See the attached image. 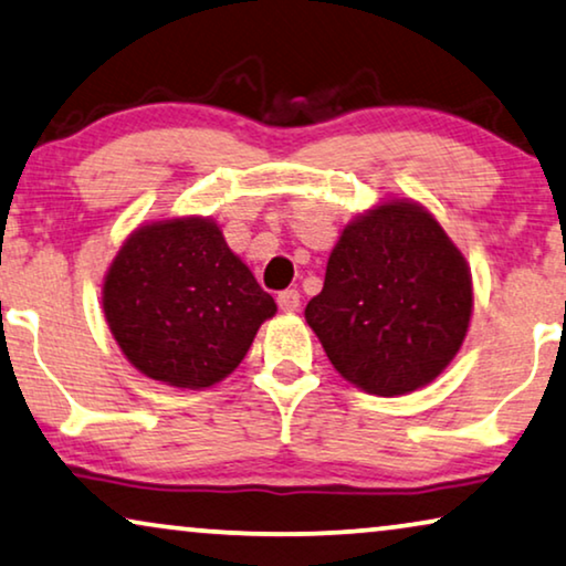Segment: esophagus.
Returning <instances> with one entry per match:
<instances>
[{"label": "esophagus", "mask_w": 566, "mask_h": 566, "mask_svg": "<svg viewBox=\"0 0 566 566\" xmlns=\"http://www.w3.org/2000/svg\"><path fill=\"white\" fill-rule=\"evenodd\" d=\"M277 306H281V312H298L301 306V293L296 289H285L277 293Z\"/></svg>", "instance_id": "esophagus-1"}]
</instances>
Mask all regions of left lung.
<instances>
[{
	"label": "left lung",
	"instance_id": "1",
	"mask_svg": "<svg viewBox=\"0 0 566 566\" xmlns=\"http://www.w3.org/2000/svg\"><path fill=\"white\" fill-rule=\"evenodd\" d=\"M471 308L467 258L428 208L394 198L343 229L304 316L339 376L401 397L443 374Z\"/></svg>",
	"mask_w": 566,
	"mask_h": 566
}]
</instances>
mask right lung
<instances>
[{
  "label": "right lung",
  "mask_w": 566,
  "mask_h": 566,
  "mask_svg": "<svg viewBox=\"0 0 566 566\" xmlns=\"http://www.w3.org/2000/svg\"><path fill=\"white\" fill-rule=\"evenodd\" d=\"M103 308L130 366L177 389L227 378L277 312L203 216L138 227L107 268Z\"/></svg>",
  "instance_id": "add662e5"
}]
</instances>
